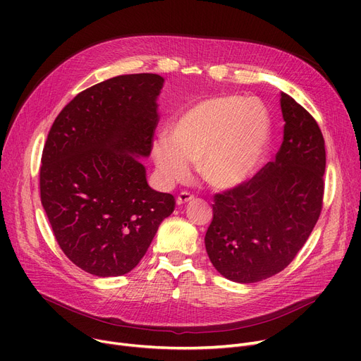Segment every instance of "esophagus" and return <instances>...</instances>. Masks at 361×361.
I'll return each instance as SVG.
<instances>
[{
	"label": "esophagus",
	"mask_w": 361,
	"mask_h": 361,
	"mask_svg": "<svg viewBox=\"0 0 361 361\" xmlns=\"http://www.w3.org/2000/svg\"><path fill=\"white\" fill-rule=\"evenodd\" d=\"M192 200H195V196L193 195H190V193H187V192H181L178 196H177V204H185V203H188V202H192Z\"/></svg>",
	"instance_id": "esophagus-1"
}]
</instances>
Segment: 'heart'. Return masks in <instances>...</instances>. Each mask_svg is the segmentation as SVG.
I'll return each mask as SVG.
<instances>
[{"label": "heart", "mask_w": 361, "mask_h": 361, "mask_svg": "<svg viewBox=\"0 0 361 361\" xmlns=\"http://www.w3.org/2000/svg\"><path fill=\"white\" fill-rule=\"evenodd\" d=\"M269 114L259 101L221 94L183 109L152 155L166 183L184 181L197 162L202 180L218 190L247 181L268 149Z\"/></svg>", "instance_id": "heart-1"}]
</instances>
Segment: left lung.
Returning <instances> with one entry per match:
<instances>
[{
    "instance_id": "left-lung-1",
    "label": "left lung",
    "mask_w": 361,
    "mask_h": 361,
    "mask_svg": "<svg viewBox=\"0 0 361 361\" xmlns=\"http://www.w3.org/2000/svg\"><path fill=\"white\" fill-rule=\"evenodd\" d=\"M281 109L286 126L275 161L214 196L206 252L215 269L234 282H259L286 269L322 212L324 136L310 114L283 92Z\"/></svg>"
}]
</instances>
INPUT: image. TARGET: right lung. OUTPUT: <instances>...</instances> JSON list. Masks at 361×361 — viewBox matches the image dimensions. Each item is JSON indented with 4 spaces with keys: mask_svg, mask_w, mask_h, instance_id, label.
Returning <instances> with one entry per match:
<instances>
[{
    "mask_svg": "<svg viewBox=\"0 0 361 361\" xmlns=\"http://www.w3.org/2000/svg\"><path fill=\"white\" fill-rule=\"evenodd\" d=\"M158 74L94 85L55 118L42 152L41 202L64 255L97 276L137 267L176 199L146 181L158 126Z\"/></svg>",
    "mask_w": 361,
    "mask_h": 361,
    "instance_id": "1",
    "label": "right lung"
}]
</instances>
